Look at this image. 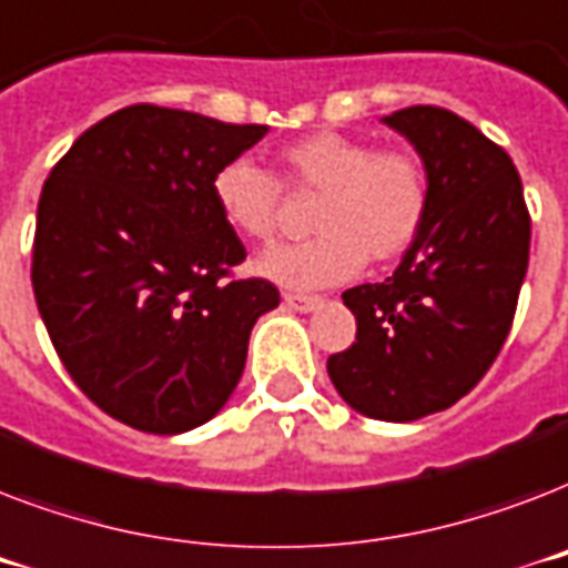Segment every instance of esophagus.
I'll use <instances>...</instances> for the list:
<instances>
[{
  "label": "esophagus",
  "mask_w": 568,
  "mask_h": 568,
  "mask_svg": "<svg viewBox=\"0 0 568 568\" xmlns=\"http://www.w3.org/2000/svg\"><path fill=\"white\" fill-rule=\"evenodd\" d=\"M283 303L294 312H315L324 306V301H321L318 294H294V292L283 294Z\"/></svg>",
  "instance_id": "1"
}]
</instances>
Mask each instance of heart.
I'll return each instance as SVG.
<instances>
[{"instance_id": "b5f03b06", "label": "heart", "mask_w": 568, "mask_h": 568, "mask_svg": "<svg viewBox=\"0 0 568 568\" xmlns=\"http://www.w3.org/2000/svg\"><path fill=\"white\" fill-rule=\"evenodd\" d=\"M280 181L294 194H321L315 239L265 250L253 271L285 288H327L354 280L365 262H395L422 235L430 180L418 155L379 150L365 138L315 132L276 155ZM212 200L230 230L271 241L283 217V186L256 162L230 159L212 176Z\"/></svg>"}]
</instances>
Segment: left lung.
Masks as SVG:
<instances>
[{"label":"left lung","mask_w":568,"mask_h":568,"mask_svg":"<svg viewBox=\"0 0 568 568\" xmlns=\"http://www.w3.org/2000/svg\"><path fill=\"white\" fill-rule=\"evenodd\" d=\"M383 123L422 155L430 212L395 274L342 294L356 342L327 372L356 413L415 422L457 404L495 363L528 274L530 214L513 159L468 120L413 105Z\"/></svg>","instance_id":"obj_1"}]
</instances>
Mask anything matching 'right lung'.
I'll return each instance as SVG.
<instances>
[{"instance_id": "1", "label": "right lung", "mask_w": 568, "mask_h": 568, "mask_svg": "<svg viewBox=\"0 0 568 568\" xmlns=\"http://www.w3.org/2000/svg\"><path fill=\"white\" fill-rule=\"evenodd\" d=\"M194 111L129 105L75 138L38 203L31 285L75 386L111 418L176 436L221 413L267 280H230L244 244L212 176L265 138Z\"/></svg>"}]
</instances>
